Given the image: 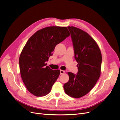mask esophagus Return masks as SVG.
I'll list each match as a JSON object with an SVG mask.
<instances>
[{
    "label": "esophagus",
    "mask_w": 120,
    "mask_h": 120,
    "mask_svg": "<svg viewBox=\"0 0 120 120\" xmlns=\"http://www.w3.org/2000/svg\"><path fill=\"white\" fill-rule=\"evenodd\" d=\"M65 72V71H63V70H60V74L61 75V74H64Z\"/></svg>",
    "instance_id": "obj_1"
}]
</instances>
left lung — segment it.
Segmentation results:
<instances>
[{"label": "left lung", "instance_id": "1", "mask_svg": "<svg viewBox=\"0 0 120 120\" xmlns=\"http://www.w3.org/2000/svg\"><path fill=\"white\" fill-rule=\"evenodd\" d=\"M68 28L71 32L79 71L77 75L68 72L69 80L64 88L69 96L79 98L88 94L99 79L102 57L97 42L87 32L74 26Z\"/></svg>", "mask_w": 120, "mask_h": 120}]
</instances>
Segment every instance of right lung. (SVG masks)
Masks as SVG:
<instances>
[{
    "instance_id": "right-lung-1",
    "label": "right lung",
    "mask_w": 120,
    "mask_h": 120,
    "mask_svg": "<svg viewBox=\"0 0 120 120\" xmlns=\"http://www.w3.org/2000/svg\"><path fill=\"white\" fill-rule=\"evenodd\" d=\"M67 27L49 26L37 31L29 38L19 59L21 78L32 95H48L60 74L46 62L52 55L55 46L70 36Z\"/></svg>"
}]
</instances>
